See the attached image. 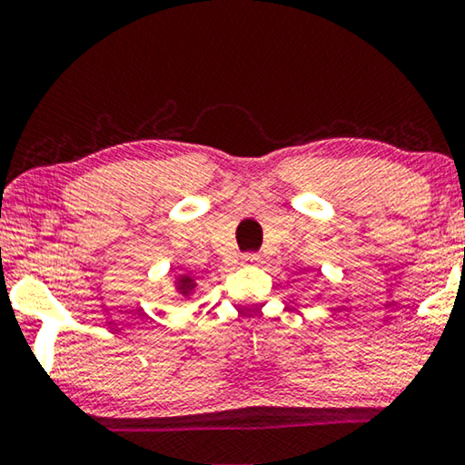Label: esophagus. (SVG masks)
<instances>
[{
    "label": "esophagus",
    "instance_id": "34e87169",
    "mask_svg": "<svg viewBox=\"0 0 465 465\" xmlns=\"http://www.w3.org/2000/svg\"><path fill=\"white\" fill-rule=\"evenodd\" d=\"M243 264H250V266H256V264H260L262 262V256H260V253H256V252H247V253H243Z\"/></svg>",
    "mask_w": 465,
    "mask_h": 465
}]
</instances>
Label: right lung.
Segmentation results:
<instances>
[{
  "mask_svg": "<svg viewBox=\"0 0 465 465\" xmlns=\"http://www.w3.org/2000/svg\"><path fill=\"white\" fill-rule=\"evenodd\" d=\"M177 290H180V294L188 296L190 292L194 290V279L188 277V275H182L180 279H177Z\"/></svg>",
  "mask_w": 465,
  "mask_h": 465,
  "instance_id": "1",
  "label": "right lung"
}]
</instances>
